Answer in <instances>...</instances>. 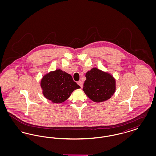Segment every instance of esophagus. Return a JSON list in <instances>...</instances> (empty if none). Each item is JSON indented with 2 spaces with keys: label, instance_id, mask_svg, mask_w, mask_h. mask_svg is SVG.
I'll return each instance as SVG.
<instances>
[{
  "label": "esophagus",
  "instance_id": "obj_1",
  "mask_svg": "<svg viewBox=\"0 0 156 156\" xmlns=\"http://www.w3.org/2000/svg\"><path fill=\"white\" fill-rule=\"evenodd\" d=\"M77 83H78V84L81 87V88H83V82H82L80 81H78L77 82Z\"/></svg>",
  "mask_w": 156,
  "mask_h": 156
}]
</instances>
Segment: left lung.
<instances>
[{
    "instance_id": "8db88e82",
    "label": "left lung",
    "mask_w": 156,
    "mask_h": 156,
    "mask_svg": "<svg viewBox=\"0 0 156 156\" xmlns=\"http://www.w3.org/2000/svg\"><path fill=\"white\" fill-rule=\"evenodd\" d=\"M85 76L83 90L94 102L105 101L115 93L116 81L110 74L93 68L86 73Z\"/></svg>"
}]
</instances>
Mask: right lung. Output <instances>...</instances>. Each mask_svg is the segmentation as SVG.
<instances>
[{"mask_svg": "<svg viewBox=\"0 0 156 156\" xmlns=\"http://www.w3.org/2000/svg\"><path fill=\"white\" fill-rule=\"evenodd\" d=\"M40 85L45 98L56 104L64 102L74 90L81 88L71 75L59 69L45 75Z\"/></svg>", "mask_w": 156, "mask_h": 156, "instance_id": "obj_1", "label": "right lung"}]
</instances>
